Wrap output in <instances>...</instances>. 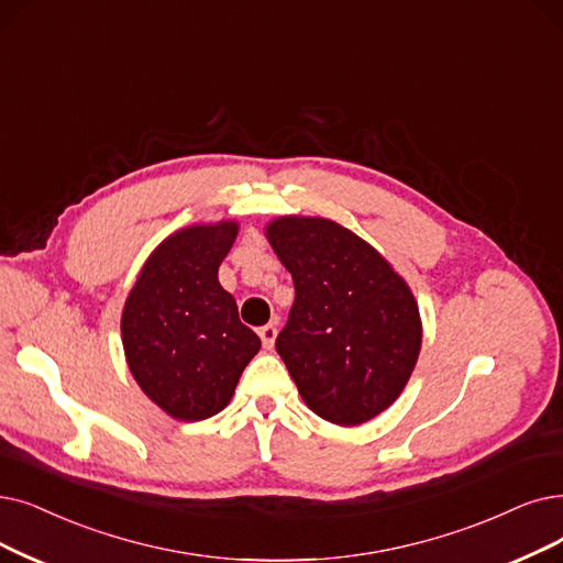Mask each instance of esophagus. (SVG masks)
Masks as SVG:
<instances>
[{
  "label": "esophagus",
  "instance_id": "obj_1",
  "mask_svg": "<svg viewBox=\"0 0 563 563\" xmlns=\"http://www.w3.org/2000/svg\"><path fill=\"white\" fill-rule=\"evenodd\" d=\"M258 336H261V342H263L265 349H273V346H275V340H277V328L267 323V325L258 328Z\"/></svg>",
  "mask_w": 563,
  "mask_h": 563
}]
</instances>
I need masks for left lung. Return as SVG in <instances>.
<instances>
[{
	"label": "left lung",
	"mask_w": 563,
	"mask_h": 563,
	"mask_svg": "<svg viewBox=\"0 0 563 563\" xmlns=\"http://www.w3.org/2000/svg\"><path fill=\"white\" fill-rule=\"evenodd\" d=\"M294 277L277 353L307 407L355 427L407 388L422 346L418 300L390 261L325 217L282 214L263 229Z\"/></svg>",
	"instance_id": "obj_1"
}]
</instances>
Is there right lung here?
Returning a JSON list of instances; mask_svg holds the SVG:
<instances>
[{"label": "right lung", "instance_id": "right-lung-1", "mask_svg": "<svg viewBox=\"0 0 563 563\" xmlns=\"http://www.w3.org/2000/svg\"><path fill=\"white\" fill-rule=\"evenodd\" d=\"M238 219L191 223L154 246L124 300L120 330L131 376L175 420L229 407L261 340L219 284Z\"/></svg>", "mask_w": 563, "mask_h": 563}]
</instances>
